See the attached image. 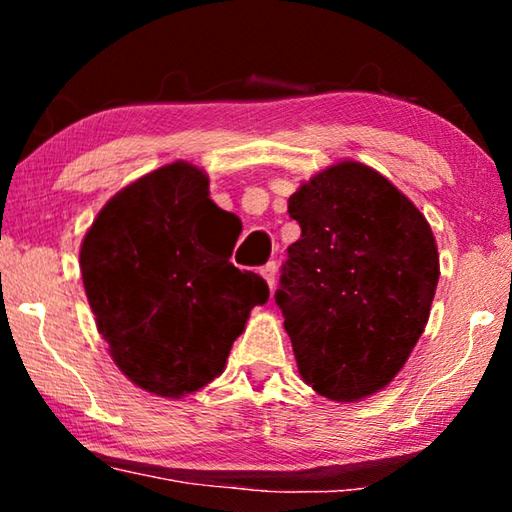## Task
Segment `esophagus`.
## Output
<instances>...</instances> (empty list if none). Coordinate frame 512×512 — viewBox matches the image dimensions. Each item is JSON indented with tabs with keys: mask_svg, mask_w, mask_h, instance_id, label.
Here are the masks:
<instances>
[{
	"mask_svg": "<svg viewBox=\"0 0 512 512\" xmlns=\"http://www.w3.org/2000/svg\"><path fill=\"white\" fill-rule=\"evenodd\" d=\"M275 275H277V266H275V262H268L264 268H262V277L266 280V284H268V289H275Z\"/></svg>",
	"mask_w": 512,
	"mask_h": 512,
	"instance_id": "34e87169",
	"label": "esophagus"
}]
</instances>
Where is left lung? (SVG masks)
I'll return each mask as SVG.
<instances>
[{
	"instance_id": "1",
	"label": "left lung",
	"mask_w": 512,
	"mask_h": 512,
	"mask_svg": "<svg viewBox=\"0 0 512 512\" xmlns=\"http://www.w3.org/2000/svg\"><path fill=\"white\" fill-rule=\"evenodd\" d=\"M289 216L302 235L275 302L300 377L334 402L379 393L409 359L436 296L427 219L391 180L352 160L302 185Z\"/></svg>"
}]
</instances>
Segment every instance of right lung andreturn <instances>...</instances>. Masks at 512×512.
I'll list each match as a JSON object with an SVG mask.
<instances>
[{
  "instance_id": "add662e5",
  "label": "right lung",
  "mask_w": 512,
  "mask_h": 512,
  "mask_svg": "<svg viewBox=\"0 0 512 512\" xmlns=\"http://www.w3.org/2000/svg\"><path fill=\"white\" fill-rule=\"evenodd\" d=\"M230 212L210 180L173 162L121 189L81 244L85 296L119 370L144 391L185 397L219 377L268 284L239 271Z\"/></svg>"
}]
</instances>
